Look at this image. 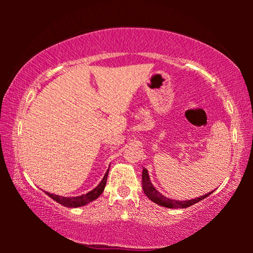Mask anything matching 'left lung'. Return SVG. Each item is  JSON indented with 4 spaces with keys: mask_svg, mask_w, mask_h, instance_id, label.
<instances>
[{
    "mask_svg": "<svg viewBox=\"0 0 253 253\" xmlns=\"http://www.w3.org/2000/svg\"><path fill=\"white\" fill-rule=\"evenodd\" d=\"M141 179H143V181H141V184H143L145 195H146L153 203L158 204V205H160V206L168 207V209H186V207L195 205L196 203L200 202V200L206 198V197H209L211 193H212V192L206 193V195L199 197V198L192 199V200H184V202H179V200L169 199V198H167V197H165L164 195H161L159 191H157V189L154 188L153 184H152L150 181V176H148L146 168L143 169V177H141Z\"/></svg>",
    "mask_w": 253,
    "mask_h": 253,
    "instance_id": "obj_1",
    "label": "left lung"
}]
</instances>
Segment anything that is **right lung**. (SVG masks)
Instances as JSON below:
<instances>
[{
  "label": "right lung",
  "mask_w": 253,
  "mask_h": 253,
  "mask_svg": "<svg viewBox=\"0 0 253 253\" xmlns=\"http://www.w3.org/2000/svg\"><path fill=\"white\" fill-rule=\"evenodd\" d=\"M108 170H107L105 176H103L102 181L100 182V184L96 186L95 189H93L92 191L86 193V195L78 196V197H61L57 195H51V193H49V192H46V193L50 197V198H53L55 202H57L58 204H61V205H63L65 207H79V206L86 205V204L91 203L94 199L98 198V197L103 192V190H105V186H106V183H107Z\"/></svg>",
  "instance_id": "add662e5"
}]
</instances>
